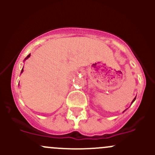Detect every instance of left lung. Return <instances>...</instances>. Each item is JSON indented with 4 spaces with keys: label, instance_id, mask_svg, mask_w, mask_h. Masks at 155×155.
Listing matches in <instances>:
<instances>
[{
    "label": "left lung",
    "instance_id": "obj_1",
    "mask_svg": "<svg viewBox=\"0 0 155 155\" xmlns=\"http://www.w3.org/2000/svg\"><path fill=\"white\" fill-rule=\"evenodd\" d=\"M135 100H136V97H135V98H134V100H133V101H132V103H133V102H134V101H135Z\"/></svg>",
    "mask_w": 155,
    "mask_h": 155
}]
</instances>
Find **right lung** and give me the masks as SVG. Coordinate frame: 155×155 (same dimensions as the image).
Segmentation results:
<instances>
[{
    "label": "right lung",
    "mask_w": 155,
    "mask_h": 155,
    "mask_svg": "<svg viewBox=\"0 0 155 155\" xmlns=\"http://www.w3.org/2000/svg\"><path fill=\"white\" fill-rule=\"evenodd\" d=\"M30 55H31V54H28V56H27V57H26V58H25V60H26V59H28V58L30 57ZM22 72H23V68H22V70H21V73H22Z\"/></svg>",
    "instance_id": "right-lung-1"
}]
</instances>
